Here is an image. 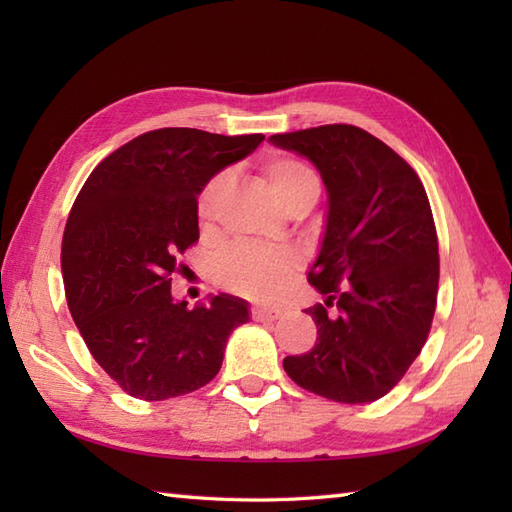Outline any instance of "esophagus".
I'll return each instance as SVG.
<instances>
[{
    "mask_svg": "<svg viewBox=\"0 0 512 512\" xmlns=\"http://www.w3.org/2000/svg\"><path fill=\"white\" fill-rule=\"evenodd\" d=\"M281 317V310L275 308H266V306H255L253 308V319L255 321H277Z\"/></svg>",
    "mask_w": 512,
    "mask_h": 512,
    "instance_id": "esophagus-1",
    "label": "esophagus"
}]
</instances>
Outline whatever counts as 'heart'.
I'll list each match as a JSON object with an SVG mask.
<instances>
[{"mask_svg":"<svg viewBox=\"0 0 512 512\" xmlns=\"http://www.w3.org/2000/svg\"><path fill=\"white\" fill-rule=\"evenodd\" d=\"M264 178L277 202L288 211L292 204L319 198V178L303 162L275 156L264 165ZM226 191V176H215L204 184L198 195L195 213L202 228H209L217 215L222 195ZM299 268V257L288 250H264L253 246H235L220 257L215 266L217 279L228 290L255 301H270L279 297L288 286V279Z\"/></svg>","mask_w":512,"mask_h":512,"instance_id":"1","label":"heart"}]
</instances>
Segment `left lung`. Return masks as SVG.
<instances>
[{
  "label": "left lung",
  "instance_id": "obj_1",
  "mask_svg": "<svg viewBox=\"0 0 512 512\" xmlns=\"http://www.w3.org/2000/svg\"><path fill=\"white\" fill-rule=\"evenodd\" d=\"M308 158L328 191V213L308 281L326 306L310 352L286 356L303 389L345 405L383 398L416 361L438 297V235L420 178L383 140L354 125L268 138ZM334 302L337 312L327 314Z\"/></svg>",
  "mask_w": 512,
  "mask_h": 512
}]
</instances>
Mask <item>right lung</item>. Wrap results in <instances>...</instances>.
<instances>
[{
    "mask_svg": "<svg viewBox=\"0 0 512 512\" xmlns=\"http://www.w3.org/2000/svg\"><path fill=\"white\" fill-rule=\"evenodd\" d=\"M262 134L191 127L147 132L96 167L76 198L61 244L65 297L94 361L140 400H167L220 372L248 301L173 299L176 257L198 242L204 184L262 145Z\"/></svg>",
    "mask_w": 512,
    "mask_h": 512,
    "instance_id": "1",
    "label": "right lung"
}]
</instances>
